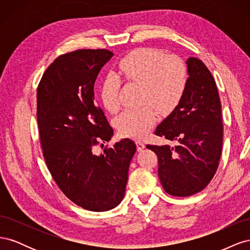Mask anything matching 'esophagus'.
Returning a JSON list of instances; mask_svg holds the SVG:
<instances>
[{"label":"esophagus","instance_id":"34e87169","mask_svg":"<svg viewBox=\"0 0 250 250\" xmlns=\"http://www.w3.org/2000/svg\"><path fill=\"white\" fill-rule=\"evenodd\" d=\"M135 143H137V149H138V151H140V152H141V151L144 148H145V143H144L143 141H137Z\"/></svg>","mask_w":250,"mask_h":250}]
</instances>
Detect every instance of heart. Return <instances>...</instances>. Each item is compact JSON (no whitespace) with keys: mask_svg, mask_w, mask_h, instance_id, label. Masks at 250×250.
I'll return each mask as SVG.
<instances>
[{"mask_svg":"<svg viewBox=\"0 0 250 250\" xmlns=\"http://www.w3.org/2000/svg\"><path fill=\"white\" fill-rule=\"evenodd\" d=\"M117 75L143 85L144 101H149L160 109L168 110L183 96L187 84V67L175 56H166L155 49L143 48L130 52L120 60ZM120 80L109 75L100 87L101 101L105 109L115 112L120 106ZM156 116L150 106L125 109L116 119L121 135L142 138L155 123Z\"/></svg>","mask_w":250,"mask_h":250,"instance_id":"heart-1","label":"heart"}]
</instances>
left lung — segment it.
Wrapping results in <instances>:
<instances>
[{"mask_svg":"<svg viewBox=\"0 0 250 250\" xmlns=\"http://www.w3.org/2000/svg\"><path fill=\"white\" fill-rule=\"evenodd\" d=\"M188 78L185 92L155 134L176 146L147 145L158 157V177L164 190L177 197L202 191L220 161L223 125L218 88L200 59L186 62Z\"/></svg>","mask_w":250,"mask_h":250,"instance_id":"1","label":"left lung"}]
</instances>
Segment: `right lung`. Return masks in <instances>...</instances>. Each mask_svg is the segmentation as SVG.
<instances>
[{
    "instance_id": "add662e5",
    "label": "right lung",
    "mask_w": 250,
    "mask_h": 250,
    "mask_svg": "<svg viewBox=\"0 0 250 250\" xmlns=\"http://www.w3.org/2000/svg\"><path fill=\"white\" fill-rule=\"evenodd\" d=\"M113 56L108 50H77L59 56L37 87V123L43 157L60 190L77 206L105 211L122 201L137 145L123 139L93 153L97 138L113 130L94 101L98 74Z\"/></svg>"
}]
</instances>
